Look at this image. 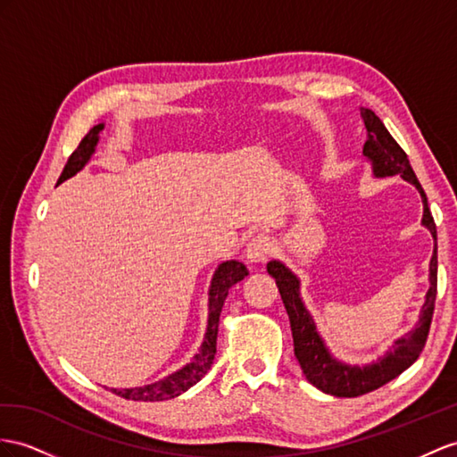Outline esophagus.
I'll return each instance as SVG.
<instances>
[{
  "label": "esophagus",
  "mask_w": 457,
  "mask_h": 457,
  "mask_svg": "<svg viewBox=\"0 0 457 457\" xmlns=\"http://www.w3.org/2000/svg\"><path fill=\"white\" fill-rule=\"evenodd\" d=\"M270 241H268V237L264 236H256L249 241L247 249H245V259H247V262L251 266H259V264H264L268 254H270Z\"/></svg>",
  "instance_id": "34e87169"
}]
</instances>
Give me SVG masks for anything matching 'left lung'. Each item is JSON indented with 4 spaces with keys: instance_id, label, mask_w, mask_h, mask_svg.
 <instances>
[{
    "instance_id": "1",
    "label": "left lung",
    "mask_w": 457,
    "mask_h": 457,
    "mask_svg": "<svg viewBox=\"0 0 457 457\" xmlns=\"http://www.w3.org/2000/svg\"><path fill=\"white\" fill-rule=\"evenodd\" d=\"M361 117L367 127V143L362 146V154L370 163L372 175L374 178L400 175V178L415 187L420 198H423V220H420V224L430 231L432 239H435V251H432V259L428 264L430 286L423 307H420L415 328L394 340V344L384 351L382 357L367 362V365H349V362L336 359L328 345H326L324 337L319 334L317 322H314L312 314L305 307V301L301 297V279L282 261L272 259L266 264L268 274L276 279L279 295H282L286 305L291 334H294L295 357L303 374L319 390L336 397H355L372 392L411 367L425 347L436 299V226L427 204V195L417 179L411 163L407 160V154L388 133L380 117L369 108H361Z\"/></svg>"
}]
</instances>
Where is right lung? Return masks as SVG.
<instances>
[{
  "mask_svg": "<svg viewBox=\"0 0 457 457\" xmlns=\"http://www.w3.org/2000/svg\"><path fill=\"white\" fill-rule=\"evenodd\" d=\"M102 129H104V123L95 125L87 133V137L80 140L77 150L69 156L65 168L62 171V178L57 183H63L69 178H73V175H77L87 166L98 146ZM247 274H249L247 266L239 261H226L218 264L216 272L212 276V282H210V287H208V320H206V332L203 337V344L187 365H183L179 370H175L168 374V377H163L152 384L135 386V388H112V392L125 397V400L163 402V400H171V397H178L179 394L187 392L191 386H195L198 380H201L214 362L220 312L229 294V287L241 282Z\"/></svg>",
  "mask_w": 457,
  "mask_h": 457,
  "instance_id": "obj_1",
  "label": "right lung"
}]
</instances>
